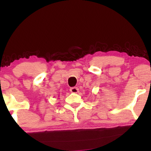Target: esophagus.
Listing matches in <instances>:
<instances>
[{
    "instance_id": "esophagus-1",
    "label": "esophagus",
    "mask_w": 151,
    "mask_h": 151,
    "mask_svg": "<svg viewBox=\"0 0 151 151\" xmlns=\"http://www.w3.org/2000/svg\"><path fill=\"white\" fill-rule=\"evenodd\" d=\"M70 91L71 92V93H76L78 91V88L77 87H72L70 88Z\"/></svg>"
}]
</instances>
